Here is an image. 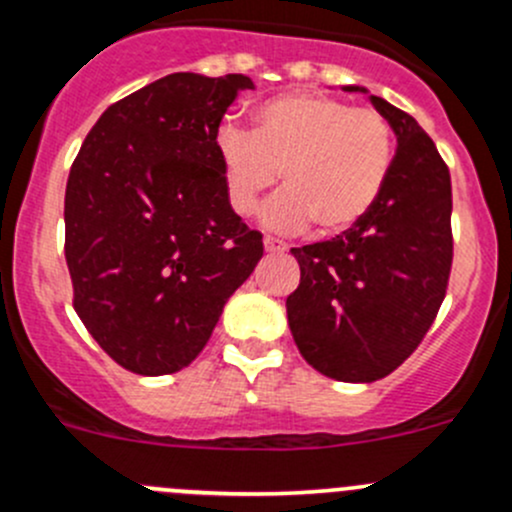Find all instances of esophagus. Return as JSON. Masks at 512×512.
Wrapping results in <instances>:
<instances>
[{
	"label": "esophagus",
	"instance_id": "1",
	"mask_svg": "<svg viewBox=\"0 0 512 512\" xmlns=\"http://www.w3.org/2000/svg\"><path fill=\"white\" fill-rule=\"evenodd\" d=\"M287 250V245L282 240H277V237H265V252H270V255H282V252Z\"/></svg>",
	"mask_w": 512,
	"mask_h": 512
}]
</instances>
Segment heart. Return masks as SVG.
I'll return each instance as SVG.
<instances>
[{
  "label": "heart",
  "instance_id": "heart-1",
  "mask_svg": "<svg viewBox=\"0 0 512 512\" xmlns=\"http://www.w3.org/2000/svg\"><path fill=\"white\" fill-rule=\"evenodd\" d=\"M394 128L384 113L317 91H292L255 108V131L223 126L218 158L235 213L250 215L277 183L262 220L292 232L349 230L369 213L394 168Z\"/></svg>",
  "mask_w": 512,
  "mask_h": 512
}]
</instances>
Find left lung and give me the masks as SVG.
<instances>
[{
    "label": "left lung",
    "mask_w": 512,
    "mask_h": 512,
    "mask_svg": "<svg viewBox=\"0 0 512 512\" xmlns=\"http://www.w3.org/2000/svg\"><path fill=\"white\" fill-rule=\"evenodd\" d=\"M369 98L396 136L389 183L342 235L292 247L302 275L287 297L299 354L319 374L352 384L384 379L409 359L446 297L453 262L448 165L414 116Z\"/></svg>",
    "instance_id": "left-lung-1"
}]
</instances>
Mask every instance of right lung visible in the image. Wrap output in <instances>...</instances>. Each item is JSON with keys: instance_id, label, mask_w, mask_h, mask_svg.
<instances>
[{"instance_id": "1", "label": "right lung", "mask_w": 512, "mask_h": 512, "mask_svg": "<svg viewBox=\"0 0 512 512\" xmlns=\"http://www.w3.org/2000/svg\"><path fill=\"white\" fill-rule=\"evenodd\" d=\"M250 76L168 74L108 106L64 198L74 309L123 369L163 376L208 344L262 235L227 198L218 128Z\"/></svg>"}]
</instances>
